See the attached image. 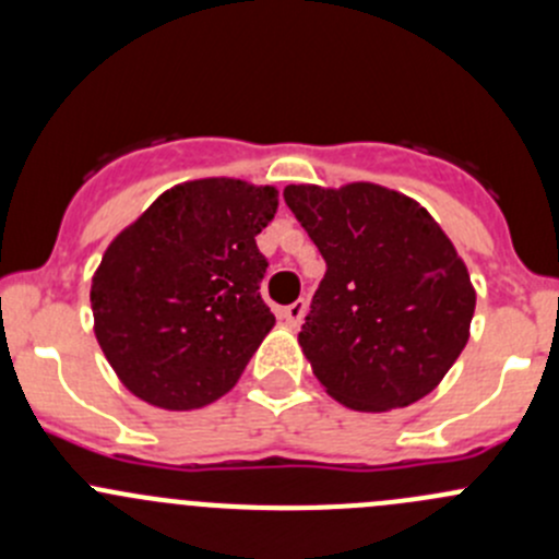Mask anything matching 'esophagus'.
<instances>
[{
	"mask_svg": "<svg viewBox=\"0 0 559 559\" xmlns=\"http://www.w3.org/2000/svg\"><path fill=\"white\" fill-rule=\"evenodd\" d=\"M306 313H308V302L306 300H297V302H292V306L281 308V311H278L281 319H284L289 326H300L302 319H306Z\"/></svg>",
	"mask_w": 559,
	"mask_h": 559,
	"instance_id": "34e87169",
	"label": "esophagus"
}]
</instances>
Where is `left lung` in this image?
I'll return each instance as SVG.
<instances>
[{"mask_svg":"<svg viewBox=\"0 0 559 559\" xmlns=\"http://www.w3.org/2000/svg\"><path fill=\"white\" fill-rule=\"evenodd\" d=\"M326 262L300 330L316 379L354 411L416 403L467 343L476 292L436 218L376 183L286 186Z\"/></svg>","mask_w":559,"mask_h":559,"instance_id":"8db88e82","label":"left lung"}]
</instances>
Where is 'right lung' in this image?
Here are the masks:
<instances>
[{
	"instance_id": "right-lung-1",
	"label": "right lung",
	"mask_w": 559,
	"mask_h": 559,
	"mask_svg": "<svg viewBox=\"0 0 559 559\" xmlns=\"http://www.w3.org/2000/svg\"><path fill=\"white\" fill-rule=\"evenodd\" d=\"M275 207L273 186L191 180L107 246L92 281L94 332L129 392L191 411L238 384L275 324L257 248Z\"/></svg>"
}]
</instances>
